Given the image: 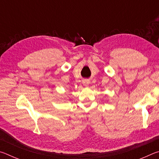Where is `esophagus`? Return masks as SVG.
<instances>
[{"instance_id":"34e87169","label":"esophagus","mask_w":159,"mask_h":159,"mask_svg":"<svg viewBox=\"0 0 159 159\" xmlns=\"http://www.w3.org/2000/svg\"><path fill=\"white\" fill-rule=\"evenodd\" d=\"M83 85H85V87H88V85H89V83H90V81L88 80H84L83 81Z\"/></svg>"}]
</instances>
